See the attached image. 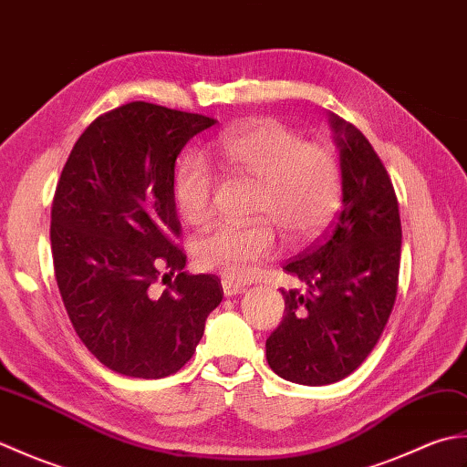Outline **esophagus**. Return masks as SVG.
Instances as JSON below:
<instances>
[{
  "mask_svg": "<svg viewBox=\"0 0 467 467\" xmlns=\"http://www.w3.org/2000/svg\"><path fill=\"white\" fill-rule=\"evenodd\" d=\"M223 291L226 296H234V295L244 293L246 286L243 283L233 281V279H223Z\"/></svg>",
  "mask_w": 467,
  "mask_h": 467,
  "instance_id": "obj_1",
  "label": "esophagus"
}]
</instances>
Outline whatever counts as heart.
<instances>
[{
	"mask_svg": "<svg viewBox=\"0 0 467 467\" xmlns=\"http://www.w3.org/2000/svg\"><path fill=\"white\" fill-rule=\"evenodd\" d=\"M211 154L234 174L259 182L253 216L266 218L289 241H309L329 224L341 201L339 164L323 146L275 120L231 126L214 138ZM178 213L188 224H204L214 213V172L201 154H186L172 182ZM202 269L228 279H249L276 254L269 223L218 224L198 239Z\"/></svg>",
	"mask_w": 467,
	"mask_h": 467,
	"instance_id": "1",
	"label": "heart"
}]
</instances>
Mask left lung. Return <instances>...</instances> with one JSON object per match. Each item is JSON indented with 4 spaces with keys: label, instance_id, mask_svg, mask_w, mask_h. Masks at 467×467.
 Masks as SVG:
<instances>
[{
    "label": "left lung",
    "instance_id": "8db88e82",
    "mask_svg": "<svg viewBox=\"0 0 467 467\" xmlns=\"http://www.w3.org/2000/svg\"><path fill=\"white\" fill-rule=\"evenodd\" d=\"M341 166V208L327 231L285 271L306 293L281 291L285 315L266 339L283 379L329 385L359 367L389 319L401 259L400 204L381 158L359 128L329 118Z\"/></svg>",
    "mask_w": 467,
    "mask_h": 467
}]
</instances>
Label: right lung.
Here are the masks:
<instances>
[{
    "instance_id": "right-lung-1",
    "label": "right lung",
    "mask_w": 467,
    "mask_h": 467,
    "mask_svg": "<svg viewBox=\"0 0 467 467\" xmlns=\"http://www.w3.org/2000/svg\"><path fill=\"white\" fill-rule=\"evenodd\" d=\"M214 122L124 104L86 128L57 181L49 226L57 289L88 351L120 375L176 373L223 301L218 276L182 271L172 192L178 154Z\"/></svg>"
}]
</instances>
